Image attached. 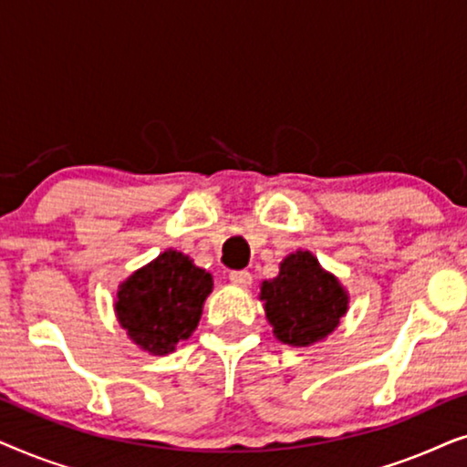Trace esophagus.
I'll list each match as a JSON object with an SVG mask.
<instances>
[{
    "label": "esophagus",
    "mask_w": 467,
    "mask_h": 467,
    "mask_svg": "<svg viewBox=\"0 0 467 467\" xmlns=\"http://www.w3.org/2000/svg\"><path fill=\"white\" fill-rule=\"evenodd\" d=\"M229 280L238 286H248L253 283V274L248 270H232L229 272Z\"/></svg>",
    "instance_id": "1"
}]
</instances>
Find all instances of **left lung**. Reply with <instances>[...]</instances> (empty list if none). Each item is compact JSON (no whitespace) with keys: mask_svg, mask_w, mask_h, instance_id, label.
Returning <instances> with one entry per match:
<instances>
[{"mask_svg":"<svg viewBox=\"0 0 467 467\" xmlns=\"http://www.w3.org/2000/svg\"><path fill=\"white\" fill-rule=\"evenodd\" d=\"M261 299L274 334L291 347H308L329 336L348 306L340 283L308 251L289 254L278 276L264 280Z\"/></svg>","mask_w":467,"mask_h":467,"instance_id":"1","label":"left lung"}]
</instances>
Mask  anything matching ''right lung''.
Returning a JSON list of instances; mask_svg holds the SVG:
<instances>
[{
    "label": "right lung",
    "mask_w": 467,
    "mask_h": 467,
    "mask_svg": "<svg viewBox=\"0 0 467 467\" xmlns=\"http://www.w3.org/2000/svg\"><path fill=\"white\" fill-rule=\"evenodd\" d=\"M213 291V276L187 254L165 251L120 285L117 315L136 344L165 355L193 334L202 304Z\"/></svg>",
    "instance_id": "1"
}]
</instances>
